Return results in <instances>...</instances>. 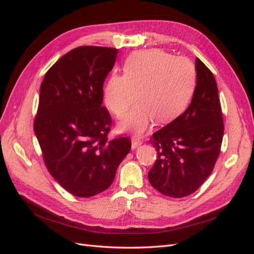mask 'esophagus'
<instances>
[{
	"label": "esophagus",
	"instance_id": "obj_1",
	"mask_svg": "<svg viewBox=\"0 0 254 254\" xmlns=\"http://www.w3.org/2000/svg\"><path fill=\"white\" fill-rule=\"evenodd\" d=\"M131 143H132V148H136L137 146H140L142 144V140L139 136H132Z\"/></svg>",
	"mask_w": 254,
	"mask_h": 254
}]
</instances>
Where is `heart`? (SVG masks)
I'll list each match as a JSON object with an SVG mask.
<instances>
[{"label":"heart","instance_id":"heart-1","mask_svg":"<svg viewBox=\"0 0 254 254\" xmlns=\"http://www.w3.org/2000/svg\"><path fill=\"white\" fill-rule=\"evenodd\" d=\"M196 67L187 57L163 50L137 51L124 64V74L113 73L106 81L103 98L107 108L122 118L136 102L142 103L120 123L122 130L141 133L158 119L168 123L186 110L194 94Z\"/></svg>","mask_w":254,"mask_h":254}]
</instances>
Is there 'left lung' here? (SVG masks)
Masks as SVG:
<instances>
[{
  "instance_id": "8db88e82",
  "label": "left lung",
  "mask_w": 254,
  "mask_h": 254,
  "mask_svg": "<svg viewBox=\"0 0 254 254\" xmlns=\"http://www.w3.org/2000/svg\"><path fill=\"white\" fill-rule=\"evenodd\" d=\"M197 83L188 109L152 134L157 160L151 186L167 197L194 193L213 172L224 136V119L213 73L196 58Z\"/></svg>"
}]
</instances>
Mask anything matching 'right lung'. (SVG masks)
Here are the masks:
<instances>
[{
	"mask_svg": "<svg viewBox=\"0 0 254 254\" xmlns=\"http://www.w3.org/2000/svg\"><path fill=\"white\" fill-rule=\"evenodd\" d=\"M117 56L113 48H76L51 66L41 83L35 133L50 174L74 196L108 189L131 148L127 136L108 140L112 119L102 106Z\"/></svg>",
	"mask_w": 254,
	"mask_h": 254,
	"instance_id": "obj_1",
	"label": "right lung"
}]
</instances>
